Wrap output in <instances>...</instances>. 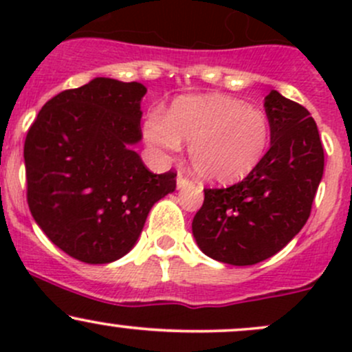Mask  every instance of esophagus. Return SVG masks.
Listing matches in <instances>:
<instances>
[{
    "label": "esophagus",
    "mask_w": 352,
    "mask_h": 352,
    "mask_svg": "<svg viewBox=\"0 0 352 352\" xmlns=\"http://www.w3.org/2000/svg\"><path fill=\"white\" fill-rule=\"evenodd\" d=\"M193 182L187 179V177L184 175V173H179V177H177V187L179 188H187V187H192Z\"/></svg>",
    "instance_id": "obj_1"
}]
</instances>
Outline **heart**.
<instances>
[{
    "mask_svg": "<svg viewBox=\"0 0 352 352\" xmlns=\"http://www.w3.org/2000/svg\"><path fill=\"white\" fill-rule=\"evenodd\" d=\"M144 139L153 151L173 155L190 144V162L204 180L235 184L256 170L272 140L263 111L220 94L184 96L165 116L152 111L144 122Z\"/></svg>",
    "mask_w": 352,
    "mask_h": 352,
    "instance_id": "heart-1",
    "label": "heart"
}]
</instances>
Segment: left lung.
<instances>
[{"instance_id":"1","label":"left lung","mask_w":352,"mask_h":352,"mask_svg":"<svg viewBox=\"0 0 352 352\" xmlns=\"http://www.w3.org/2000/svg\"><path fill=\"white\" fill-rule=\"evenodd\" d=\"M272 147L256 170L228 188H205L192 221L197 245L221 263L256 265L305 227L324 170V151L308 109L272 91L265 98Z\"/></svg>"}]
</instances>
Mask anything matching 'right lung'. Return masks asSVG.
Instances as JSON below:
<instances>
[{
    "mask_svg": "<svg viewBox=\"0 0 352 352\" xmlns=\"http://www.w3.org/2000/svg\"><path fill=\"white\" fill-rule=\"evenodd\" d=\"M140 82L96 78L44 104L24 140L28 205L58 248L104 265L135 245L177 173H152L132 145L142 139Z\"/></svg>",
    "mask_w": 352,
    "mask_h": 352,
    "instance_id": "obj_1",
    "label": "right lung"
}]
</instances>
